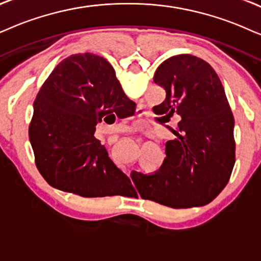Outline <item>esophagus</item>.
Masks as SVG:
<instances>
[{
  "instance_id": "esophagus-1",
  "label": "esophagus",
  "mask_w": 261,
  "mask_h": 261,
  "mask_svg": "<svg viewBox=\"0 0 261 261\" xmlns=\"http://www.w3.org/2000/svg\"><path fill=\"white\" fill-rule=\"evenodd\" d=\"M136 113L138 114V115H142V114H143V112H142V110H141V108H137V110H136ZM137 130V126H134L133 128H131V133H135V131H136Z\"/></svg>"
}]
</instances>
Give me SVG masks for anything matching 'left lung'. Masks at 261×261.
<instances>
[{
  "mask_svg": "<svg viewBox=\"0 0 261 261\" xmlns=\"http://www.w3.org/2000/svg\"><path fill=\"white\" fill-rule=\"evenodd\" d=\"M154 82L166 98L153 110L167 121L179 115L177 138L166 142V158L153 174L133 171L142 199L172 208H190L213 201L229 182L235 165L232 112L212 66L190 54L165 60Z\"/></svg>",
  "mask_w": 261,
  "mask_h": 261,
  "instance_id": "left-lung-1",
  "label": "left lung"
}]
</instances>
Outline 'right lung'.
<instances>
[{
	"label": "right lung",
	"mask_w": 261,
	"mask_h": 261,
	"mask_svg": "<svg viewBox=\"0 0 261 261\" xmlns=\"http://www.w3.org/2000/svg\"><path fill=\"white\" fill-rule=\"evenodd\" d=\"M133 102L106 59L85 53L66 58L34 102L29 137L36 166L51 187L83 197L133 196L130 178L95 138L96 124Z\"/></svg>",
	"instance_id": "right-lung-1"
}]
</instances>
